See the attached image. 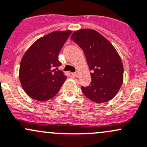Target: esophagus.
<instances>
[{
	"label": "esophagus",
	"instance_id": "1",
	"mask_svg": "<svg viewBox=\"0 0 147 147\" xmlns=\"http://www.w3.org/2000/svg\"><path fill=\"white\" fill-rule=\"evenodd\" d=\"M71 75H72V77H78V72H72V73H71Z\"/></svg>",
	"mask_w": 147,
	"mask_h": 147
}]
</instances>
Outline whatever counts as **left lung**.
Returning a JSON list of instances; mask_svg holds the SVG:
<instances>
[{
    "mask_svg": "<svg viewBox=\"0 0 147 147\" xmlns=\"http://www.w3.org/2000/svg\"><path fill=\"white\" fill-rule=\"evenodd\" d=\"M71 38L85 55L92 82L82 86L83 94L98 103L109 101L118 93L123 81V65L113 46L93 29H80Z\"/></svg>",
    "mask_w": 147,
    "mask_h": 147,
    "instance_id": "8db88e82",
    "label": "left lung"
}]
</instances>
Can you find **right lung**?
Listing matches in <instances>:
<instances>
[{"mask_svg": "<svg viewBox=\"0 0 147 147\" xmlns=\"http://www.w3.org/2000/svg\"><path fill=\"white\" fill-rule=\"evenodd\" d=\"M71 33V31H56L44 36L35 41L23 56L20 80L26 93L34 99H51L66 80L63 71L56 69L61 64L58 54Z\"/></svg>", "mask_w": 147, "mask_h": 147, "instance_id": "add662e5", "label": "right lung"}]
</instances>
